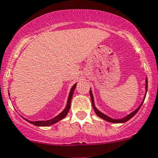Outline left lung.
<instances>
[{"label": "left lung", "instance_id": "1", "mask_svg": "<svg viewBox=\"0 0 158 158\" xmlns=\"http://www.w3.org/2000/svg\"><path fill=\"white\" fill-rule=\"evenodd\" d=\"M147 92H148V77H147L146 79H145V94H144V96H143V100H142L141 103L140 104V106H139L137 107V108L136 109V110H134V111H133L132 113H129V114H128V115L125 116L124 117L120 118V119H114V118L110 117V116H107V115L104 114L103 113H102V112H101V111H99V110H98L97 108H96V106H95L94 97H93V93H92L91 89H90V97H91L92 105H93V110H94L95 113H96V114L97 115V116H99V117L102 118V120H106V121L110 122V123H125V122L128 121V120H131V118H132L133 116H134V115H135L136 113H137V112H138V110H140V107H141L142 104H143V101H144L145 97H146Z\"/></svg>", "mask_w": 158, "mask_h": 158}]
</instances>
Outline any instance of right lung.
I'll use <instances>...</instances> for the list:
<instances>
[{
  "label": "right lung",
  "mask_w": 158,
  "mask_h": 158,
  "mask_svg": "<svg viewBox=\"0 0 158 158\" xmlns=\"http://www.w3.org/2000/svg\"><path fill=\"white\" fill-rule=\"evenodd\" d=\"M76 84L77 83H75L74 85L72 86L71 89H70L69 92V94L68 96V99H67V102H66V106H65V109L59 113V115H57L56 116L53 117L52 119H50V120H38V121H31V120H28L27 119H25L24 118V120L26 121H27L28 123H31V124L35 125V126H38V127H48L50 126V125H52L54 123H56L57 122L60 121L61 120H62L63 118H65L66 116V115L68 114L69 111L70 110V106H71V100H72V98H73V93H74V90L76 87ZM8 95L10 96V93H8Z\"/></svg>",
  "instance_id": "add662e5"
}]
</instances>
